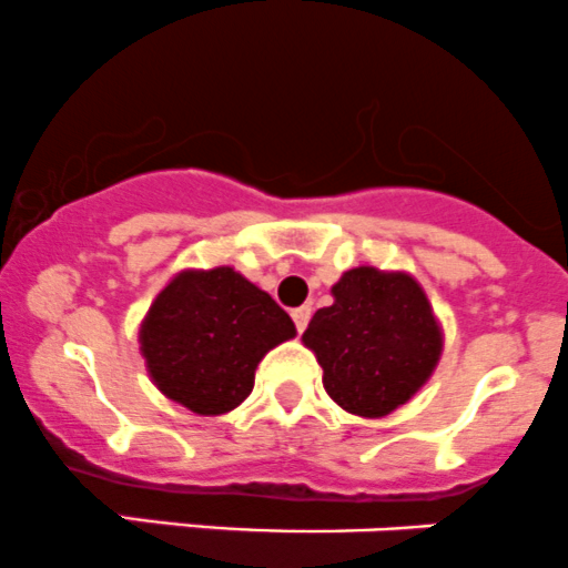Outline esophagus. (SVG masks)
<instances>
[{"instance_id": "esophagus-1", "label": "esophagus", "mask_w": 568, "mask_h": 568, "mask_svg": "<svg viewBox=\"0 0 568 568\" xmlns=\"http://www.w3.org/2000/svg\"><path fill=\"white\" fill-rule=\"evenodd\" d=\"M292 320H295L297 333H303V331H306L308 320H312V306H297V308H292Z\"/></svg>"}]
</instances>
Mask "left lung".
Returning a JSON list of instances; mask_svg holds the SVG:
<instances>
[{
	"label": "left lung",
	"instance_id": "left-lung-1",
	"mask_svg": "<svg viewBox=\"0 0 568 568\" xmlns=\"http://www.w3.org/2000/svg\"><path fill=\"white\" fill-rule=\"evenodd\" d=\"M303 344L323 366L333 402L361 418H383L418 394L443 353V331L410 273L353 267L331 286Z\"/></svg>",
	"mask_w": 568,
	"mask_h": 568
}]
</instances>
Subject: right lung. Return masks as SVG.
<instances>
[{
	"label": "right lung",
	"instance_id": "add662e5",
	"mask_svg": "<svg viewBox=\"0 0 568 568\" xmlns=\"http://www.w3.org/2000/svg\"><path fill=\"white\" fill-rule=\"evenodd\" d=\"M295 336L290 314L235 267L183 271L153 301L139 344L166 399L196 415L235 410L273 347Z\"/></svg>",
	"mask_w": 568,
	"mask_h": 568
}]
</instances>
